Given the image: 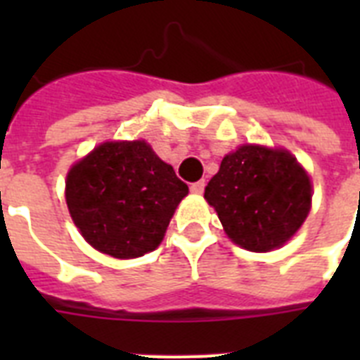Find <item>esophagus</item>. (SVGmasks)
I'll use <instances>...</instances> for the list:
<instances>
[{
    "label": "esophagus",
    "mask_w": 360,
    "mask_h": 360,
    "mask_svg": "<svg viewBox=\"0 0 360 360\" xmlns=\"http://www.w3.org/2000/svg\"><path fill=\"white\" fill-rule=\"evenodd\" d=\"M191 191L194 192V194H202L203 191H205V181H196V183H192L191 185Z\"/></svg>",
    "instance_id": "34e87169"
}]
</instances>
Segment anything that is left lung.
I'll list each match as a JSON object with an SVG mask.
<instances>
[{
    "instance_id": "left-lung-1",
    "label": "left lung",
    "mask_w": 360,
    "mask_h": 360,
    "mask_svg": "<svg viewBox=\"0 0 360 360\" xmlns=\"http://www.w3.org/2000/svg\"><path fill=\"white\" fill-rule=\"evenodd\" d=\"M203 196L233 243L250 252H269L301 228L310 211L312 185L284 149L240 146L222 158Z\"/></svg>"
}]
</instances>
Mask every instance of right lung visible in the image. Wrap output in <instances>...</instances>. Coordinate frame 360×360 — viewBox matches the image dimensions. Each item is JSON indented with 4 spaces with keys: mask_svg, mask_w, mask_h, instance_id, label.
<instances>
[{
    "mask_svg": "<svg viewBox=\"0 0 360 360\" xmlns=\"http://www.w3.org/2000/svg\"><path fill=\"white\" fill-rule=\"evenodd\" d=\"M188 186L146 141H106L67 175V205L84 239L108 256L138 257L162 240Z\"/></svg>",
    "mask_w": 360,
    "mask_h": 360,
    "instance_id": "right-lung-1",
    "label": "right lung"
}]
</instances>
